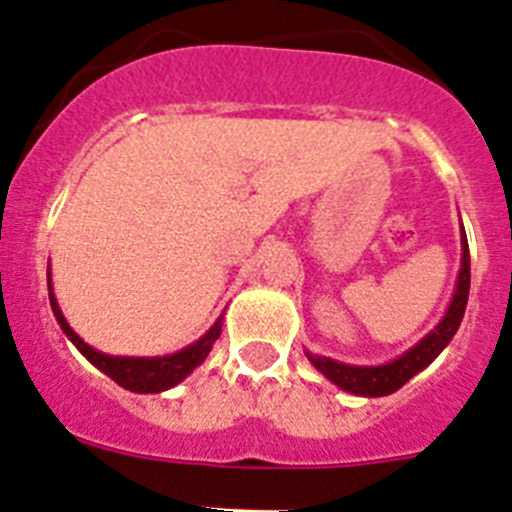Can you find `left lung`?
Listing matches in <instances>:
<instances>
[{
  "mask_svg": "<svg viewBox=\"0 0 512 512\" xmlns=\"http://www.w3.org/2000/svg\"><path fill=\"white\" fill-rule=\"evenodd\" d=\"M469 298V245L467 234L462 227V267H459V278L454 285V296H451L449 308L441 316L439 324L423 336L421 342L413 344L408 352H403L400 357L390 359L385 365H347V362H339V359L321 357V354L306 352L308 362H311L326 380H331L336 388L347 390L352 395H365V398H382V395L395 393L398 388H403L405 382L411 380L413 375H418L421 370H426L457 334L459 324L464 319V308H467Z\"/></svg>",
  "mask_w": 512,
  "mask_h": 512,
  "instance_id": "1",
  "label": "left lung"
}]
</instances>
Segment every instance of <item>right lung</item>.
<instances>
[{
	"instance_id": "add662e5",
	"label": "right lung",
	"mask_w": 512,
	"mask_h": 512,
	"mask_svg": "<svg viewBox=\"0 0 512 512\" xmlns=\"http://www.w3.org/2000/svg\"><path fill=\"white\" fill-rule=\"evenodd\" d=\"M48 296H50V308L55 313V321L61 324L63 334L73 342V347L89 359L91 365L99 367L107 377H112L117 385H122L124 390H132V393H163L168 388H176L178 382L186 380L196 367L209 357L211 347L222 334V319L214 321L209 331L201 336L199 342L188 344L181 352L165 354V357H114V354H104L99 349H94L91 344H86L76 331L68 326L66 316H63L61 306L55 301L53 283H50V265H48Z\"/></svg>"
}]
</instances>
